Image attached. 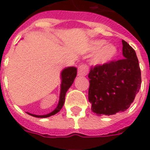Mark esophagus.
Returning a JSON list of instances; mask_svg holds the SVG:
<instances>
[{
  "label": "esophagus",
  "instance_id": "obj_1",
  "mask_svg": "<svg viewBox=\"0 0 150 150\" xmlns=\"http://www.w3.org/2000/svg\"><path fill=\"white\" fill-rule=\"evenodd\" d=\"M89 68L85 64H81L78 68V75L79 76H86L88 74Z\"/></svg>",
  "mask_w": 150,
  "mask_h": 150
}]
</instances>
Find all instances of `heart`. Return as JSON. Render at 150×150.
Here are the masks:
<instances>
[{
	"mask_svg": "<svg viewBox=\"0 0 150 150\" xmlns=\"http://www.w3.org/2000/svg\"><path fill=\"white\" fill-rule=\"evenodd\" d=\"M103 40L91 41L88 45L89 52H95L90 59V63L93 66H102L109 63L117 54V48L112 43L104 44Z\"/></svg>",
	"mask_w": 150,
	"mask_h": 150,
	"instance_id": "heart-1",
	"label": "heart"
}]
</instances>
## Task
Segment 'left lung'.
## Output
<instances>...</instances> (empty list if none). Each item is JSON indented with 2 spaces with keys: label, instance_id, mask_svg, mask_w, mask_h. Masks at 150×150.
I'll list each match as a JSON object with an SVG mask.
<instances>
[{
  "label": "left lung",
  "instance_id": "obj_1",
  "mask_svg": "<svg viewBox=\"0 0 150 150\" xmlns=\"http://www.w3.org/2000/svg\"><path fill=\"white\" fill-rule=\"evenodd\" d=\"M124 58L96 66L89 73V101L96 115H113L130 107L141 86V71L135 50L122 40Z\"/></svg>",
  "mask_w": 150,
  "mask_h": 150
}]
</instances>
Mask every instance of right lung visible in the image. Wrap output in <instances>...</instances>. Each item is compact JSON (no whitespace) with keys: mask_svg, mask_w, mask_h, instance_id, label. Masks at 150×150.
<instances>
[{"mask_svg":"<svg viewBox=\"0 0 150 150\" xmlns=\"http://www.w3.org/2000/svg\"><path fill=\"white\" fill-rule=\"evenodd\" d=\"M76 75H77V68L75 67H67V68H64L63 70L61 71V91H60L59 101L58 103H57V106L53 111L47 114H44V115H36V114H30L29 112H26L27 114L33 117L43 118V117H50L52 115L56 114L57 113H58L61 110L62 107H63L64 103L66 93L68 90V89L70 88L71 86L73 84V82H74V80L76 77Z\"/></svg>","mask_w":150,"mask_h":150,"instance_id":"add662e5","label":"right lung"}]
</instances>
